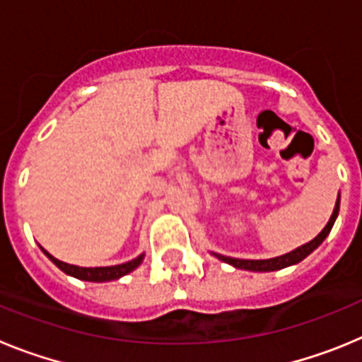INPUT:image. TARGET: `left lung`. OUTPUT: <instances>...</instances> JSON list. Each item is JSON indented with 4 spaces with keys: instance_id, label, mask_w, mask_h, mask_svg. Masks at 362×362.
<instances>
[{
    "instance_id": "left-lung-1",
    "label": "left lung",
    "mask_w": 362,
    "mask_h": 362,
    "mask_svg": "<svg viewBox=\"0 0 362 362\" xmlns=\"http://www.w3.org/2000/svg\"><path fill=\"white\" fill-rule=\"evenodd\" d=\"M337 214H339V197H337V203H335V209L332 212L330 221L326 223L325 228L321 230L317 238H313L312 241L306 243V245L299 246L296 250L288 252V254L279 255V257H272V259H235V257H226V255H219V254H214L217 259L221 261H225V263L232 264L235 268H241V270H250V272H274V270H281V268H286V267H292V264H297L299 261H303L305 257H308L319 245L326 239V235L330 233L332 226H334L335 219H337Z\"/></svg>"
}]
</instances>
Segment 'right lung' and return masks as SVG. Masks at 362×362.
Returning <instances> with one entry per match:
<instances>
[{
    "instance_id": "add662e5",
    "label": "right lung",
    "mask_w": 362,
    "mask_h": 362,
    "mask_svg": "<svg viewBox=\"0 0 362 362\" xmlns=\"http://www.w3.org/2000/svg\"><path fill=\"white\" fill-rule=\"evenodd\" d=\"M43 250V248H41ZM43 254L56 264L59 270H63L66 276H72L76 279H81V281H92V283H105V281H114V279H119V277L127 276L130 274L132 270H136L139 264L143 263V257L145 254L137 255L136 259L129 261V263H123V264H116V267H95V268H83V267H76V264H69V263H63L59 259H56L54 255H50L49 252L43 250Z\"/></svg>"
}]
</instances>
